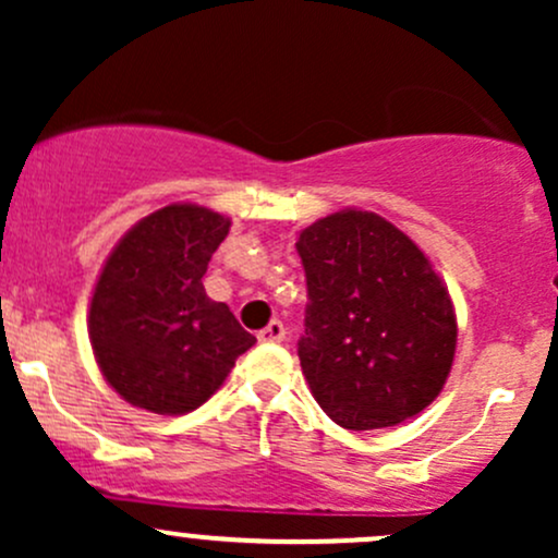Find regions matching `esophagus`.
<instances>
[{"label": "esophagus", "instance_id": "1", "mask_svg": "<svg viewBox=\"0 0 558 558\" xmlns=\"http://www.w3.org/2000/svg\"><path fill=\"white\" fill-rule=\"evenodd\" d=\"M257 338L262 343H280L286 338V325L280 319H270V325L265 330H259Z\"/></svg>", "mask_w": 558, "mask_h": 558}]
</instances>
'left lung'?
<instances>
[{"instance_id": "obj_1", "label": "left lung", "mask_w": 558, "mask_h": 558, "mask_svg": "<svg viewBox=\"0 0 558 558\" xmlns=\"http://www.w3.org/2000/svg\"><path fill=\"white\" fill-rule=\"evenodd\" d=\"M306 317L299 360L345 430L393 427L430 407L457 354V315L422 248L375 213L341 209L299 233Z\"/></svg>"}]
</instances>
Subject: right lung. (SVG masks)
<instances>
[{"instance_id":"1","label":"right lung","mask_w":558,"mask_h":558,"mask_svg":"<svg viewBox=\"0 0 558 558\" xmlns=\"http://www.w3.org/2000/svg\"><path fill=\"white\" fill-rule=\"evenodd\" d=\"M228 230L213 209L170 204L128 230L101 267L88 338L105 380L133 407L194 412L257 343L202 283Z\"/></svg>"}]
</instances>
